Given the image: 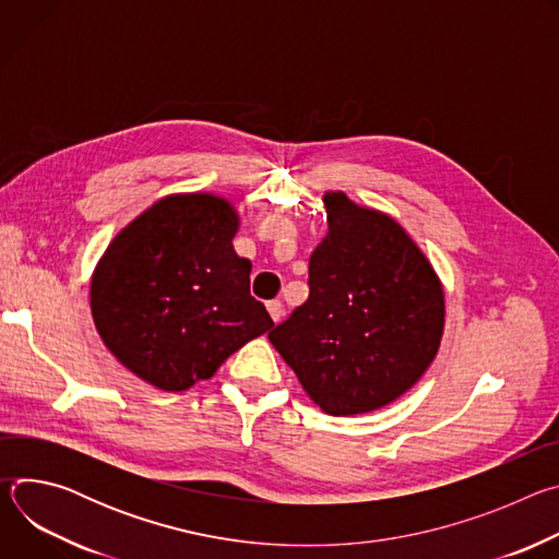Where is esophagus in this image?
<instances>
[{"instance_id":"obj_1","label":"esophagus","mask_w":559,"mask_h":559,"mask_svg":"<svg viewBox=\"0 0 559 559\" xmlns=\"http://www.w3.org/2000/svg\"><path fill=\"white\" fill-rule=\"evenodd\" d=\"M267 311H270L274 323H281V318H283V302L281 300H270L267 302Z\"/></svg>"}]
</instances>
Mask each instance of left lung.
<instances>
[{
  "label": "left lung",
  "mask_w": 559,
  "mask_h": 559,
  "mask_svg": "<svg viewBox=\"0 0 559 559\" xmlns=\"http://www.w3.org/2000/svg\"><path fill=\"white\" fill-rule=\"evenodd\" d=\"M328 236L309 259V298L270 343L330 416L376 412L433 362L444 292L427 257L391 216L328 192Z\"/></svg>",
  "instance_id": "obj_1"
}]
</instances>
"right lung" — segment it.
I'll return each instance as SVG.
<instances>
[{
	"mask_svg": "<svg viewBox=\"0 0 559 559\" xmlns=\"http://www.w3.org/2000/svg\"><path fill=\"white\" fill-rule=\"evenodd\" d=\"M238 214L227 199L170 194L128 223L91 283L95 328L141 380L186 391L236 349L274 328L250 294L252 263L234 252Z\"/></svg>",
	"mask_w": 559,
	"mask_h": 559,
	"instance_id": "1",
	"label": "right lung"
}]
</instances>
